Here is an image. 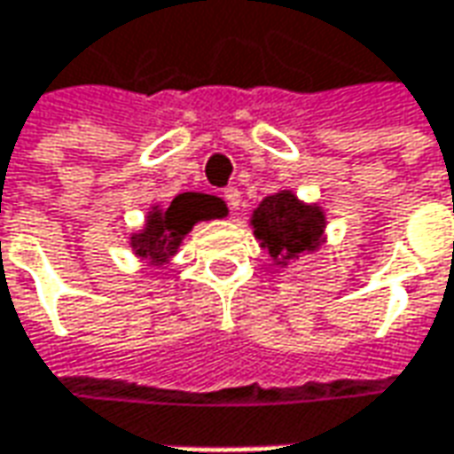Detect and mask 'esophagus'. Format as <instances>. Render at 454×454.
<instances>
[{"mask_svg": "<svg viewBox=\"0 0 454 454\" xmlns=\"http://www.w3.org/2000/svg\"><path fill=\"white\" fill-rule=\"evenodd\" d=\"M222 197H224L227 204H230V209H239V204H242V194H239V189H235V186H227Z\"/></svg>", "mask_w": 454, "mask_h": 454, "instance_id": "1", "label": "esophagus"}]
</instances>
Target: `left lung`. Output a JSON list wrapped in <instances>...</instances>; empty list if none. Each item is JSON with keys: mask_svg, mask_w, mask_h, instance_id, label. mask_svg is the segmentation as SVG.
I'll list each match as a JSON object with an SVG mask.
<instances>
[{"mask_svg": "<svg viewBox=\"0 0 454 454\" xmlns=\"http://www.w3.org/2000/svg\"><path fill=\"white\" fill-rule=\"evenodd\" d=\"M325 209L318 201H303L290 186L268 194L250 215L254 239L268 250L275 268H288L303 254L321 250L328 239Z\"/></svg>", "mask_w": 454, "mask_h": 454, "instance_id": "obj_1", "label": "left lung"}]
</instances>
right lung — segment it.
Instances as JSON below:
<instances>
[{
	"label": "right lung",
	"instance_id": "add662e5",
	"mask_svg": "<svg viewBox=\"0 0 454 454\" xmlns=\"http://www.w3.org/2000/svg\"><path fill=\"white\" fill-rule=\"evenodd\" d=\"M227 204L219 197L200 192L176 194L171 204L156 201L149 207L144 224L129 232V247L138 260L149 262V268L161 270L179 254L184 237L194 230V224L227 217Z\"/></svg>",
	"mask_w": 454,
	"mask_h": 454
}]
</instances>
